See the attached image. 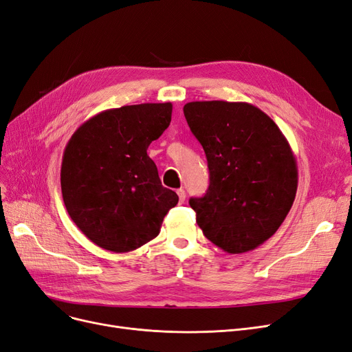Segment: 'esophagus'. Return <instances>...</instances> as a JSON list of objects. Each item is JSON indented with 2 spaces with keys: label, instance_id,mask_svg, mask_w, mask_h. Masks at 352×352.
<instances>
[{
  "label": "esophagus",
  "instance_id": "34e87169",
  "mask_svg": "<svg viewBox=\"0 0 352 352\" xmlns=\"http://www.w3.org/2000/svg\"><path fill=\"white\" fill-rule=\"evenodd\" d=\"M176 192H177V196H179V202L184 204L185 199H186V192H185V189L180 188V189H177Z\"/></svg>",
  "mask_w": 352,
  "mask_h": 352
}]
</instances>
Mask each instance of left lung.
Listing matches in <instances>:
<instances>
[{
    "mask_svg": "<svg viewBox=\"0 0 352 352\" xmlns=\"http://www.w3.org/2000/svg\"><path fill=\"white\" fill-rule=\"evenodd\" d=\"M206 154L209 188L190 198L204 235L230 254L257 248L278 230L298 190V166L277 124L248 102L184 107Z\"/></svg>",
    "mask_w": 352,
    "mask_h": 352,
    "instance_id": "obj_1",
    "label": "left lung"
}]
</instances>
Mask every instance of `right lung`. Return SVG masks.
<instances>
[{"instance_id": "obj_1", "label": "right lung", "mask_w": 352, "mask_h": 352, "mask_svg": "<svg viewBox=\"0 0 352 352\" xmlns=\"http://www.w3.org/2000/svg\"><path fill=\"white\" fill-rule=\"evenodd\" d=\"M172 104L107 109L83 122L63 151L60 185L69 217L89 240L129 252L156 238L176 192L162 185L147 148L168 127Z\"/></svg>"}]
</instances>
